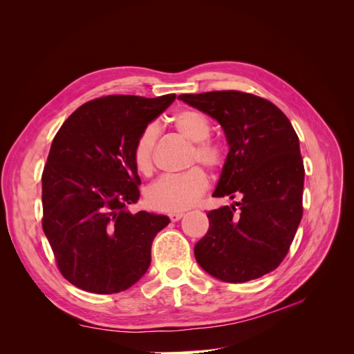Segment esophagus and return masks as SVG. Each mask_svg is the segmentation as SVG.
<instances>
[{
	"label": "esophagus",
	"instance_id": "obj_1",
	"mask_svg": "<svg viewBox=\"0 0 354 354\" xmlns=\"http://www.w3.org/2000/svg\"><path fill=\"white\" fill-rule=\"evenodd\" d=\"M183 216H185L183 211H176V212L169 214V218H171V221H178Z\"/></svg>",
	"mask_w": 354,
	"mask_h": 354
}]
</instances>
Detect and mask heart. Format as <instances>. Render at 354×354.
I'll use <instances>...</instances> for the list:
<instances>
[{"label": "heart", "mask_w": 354, "mask_h": 354, "mask_svg": "<svg viewBox=\"0 0 354 354\" xmlns=\"http://www.w3.org/2000/svg\"><path fill=\"white\" fill-rule=\"evenodd\" d=\"M176 130L194 143L190 160L209 169H217L224 162V149L217 142L209 140L211 122L199 111H183L174 116ZM158 140L156 124H147L136 138L133 147V160L137 171L149 176L153 171V152ZM208 189V177L199 167L190 168L180 174H167L155 180L146 189V202L159 211H183L196 203Z\"/></svg>", "instance_id": "obj_1"}]
</instances>
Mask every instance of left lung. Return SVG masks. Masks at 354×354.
Segmentation results:
<instances>
[{"label":"left lung","instance_id":"1","mask_svg":"<svg viewBox=\"0 0 354 354\" xmlns=\"http://www.w3.org/2000/svg\"><path fill=\"white\" fill-rule=\"evenodd\" d=\"M180 100L221 125L229 145L212 196H241L209 211V229L195 245L203 270L242 283L274 270L303 217L304 164L286 115L272 102L242 91L180 94Z\"/></svg>","mask_w":354,"mask_h":354}]
</instances>
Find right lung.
Returning <instances> with one entry per match:
<instances>
[{"label":"right lung","mask_w":354,"mask_h":354,"mask_svg":"<svg viewBox=\"0 0 354 354\" xmlns=\"http://www.w3.org/2000/svg\"><path fill=\"white\" fill-rule=\"evenodd\" d=\"M113 94L75 111L53 138L42 173V230L60 273L93 294L133 286L151 266L167 216L128 211L140 198L136 138L174 102Z\"/></svg>","instance_id":"add662e5"}]
</instances>
